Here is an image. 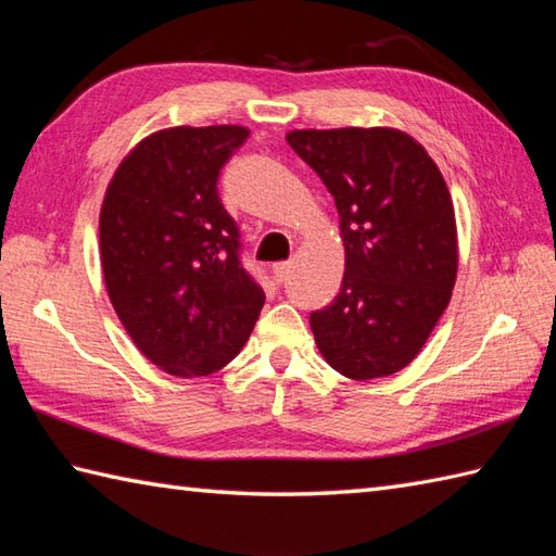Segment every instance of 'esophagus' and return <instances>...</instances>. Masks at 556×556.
Instances as JSON below:
<instances>
[{
	"mask_svg": "<svg viewBox=\"0 0 556 556\" xmlns=\"http://www.w3.org/2000/svg\"><path fill=\"white\" fill-rule=\"evenodd\" d=\"M291 269H293L291 263H275V265H271V275H275L277 281H287L289 275H291Z\"/></svg>",
	"mask_w": 556,
	"mask_h": 556,
	"instance_id": "34e87169",
	"label": "esophagus"
}]
</instances>
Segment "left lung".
Returning <instances> with one entry per match:
<instances>
[{
    "label": "left lung",
    "instance_id": "8db88e82",
    "mask_svg": "<svg viewBox=\"0 0 556 556\" xmlns=\"http://www.w3.org/2000/svg\"><path fill=\"white\" fill-rule=\"evenodd\" d=\"M287 140L334 195L346 255L337 299L311 313L315 344L349 380L394 375L418 356L456 285L444 176L392 126L296 128Z\"/></svg>",
    "mask_w": 556,
    "mask_h": 556
}]
</instances>
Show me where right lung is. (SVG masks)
<instances>
[{
	"label": "right lung",
	"mask_w": 556,
	"mask_h": 556,
	"mask_svg": "<svg viewBox=\"0 0 556 556\" xmlns=\"http://www.w3.org/2000/svg\"><path fill=\"white\" fill-rule=\"evenodd\" d=\"M245 126H172L116 167L100 210V260L116 315L174 377L222 370L251 337L265 293L241 267L219 169Z\"/></svg>",
	"instance_id": "right-lung-1"
}]
</instances>
